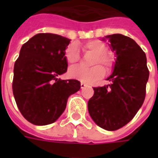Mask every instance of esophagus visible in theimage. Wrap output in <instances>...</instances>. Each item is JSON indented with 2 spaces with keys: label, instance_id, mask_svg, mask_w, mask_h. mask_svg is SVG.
<instances>
[{
  "label": "esophagus",
  "instance_id": "34e87169",
  "mask_svg": "<svg viewBox=\"0 0 158 158\" xmlns=\"http://www.w3.org/2000/svg\"><path fill=\"white\" fill-rule=\"evenodd\" d=\"M86 86H87V85H86V84H85V83H81V84H80V87H81V89H84V88H85V87H86Z\"/></svg>",
  "mask_w": 158,
  "mask_h": 158
}]
</instances>
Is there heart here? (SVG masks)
Here are the masks:
<instances>
[{
  "mask_svg": "<svg viewBox=\"0 0 158 158\" xmlns=\"http://www.w3.org/2000/svg\"><path fill=\"white\" fill-rule=\"evenodd\" d=\"M82 47L85 52H90L96 55L94 65L100 63L107 70L112 68L113 63V56L111 54L106 52V46L103 42L100 40H92L85 43ZM65 58L70 65H74L79 62L80 56L77 45H69L65 52ZM105 71L101 66H96L92 69H85L81 66H77L71 68L69 71L70 78L85 83L94 82L103 77Z\"/></svg>",
  "mask_w": 158,
  "mask_h": 158,
  "instance_id": "b5f03b06",
  "label": "heart"
}]
</instances>
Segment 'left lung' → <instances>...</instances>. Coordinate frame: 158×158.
Returning <instances> with one entry per match:
<instances>
[{"label": "left lung", "instance_id": "1", "mask_svg": "<svg viewBox=\"0 0 158 158\" xmlns=\"http://www.w3.org/2000/svg\"><path fill=\"white\" fill-rule=\"evenodd\" d=\"M116 60L111 84L94 88L88 102V111L93 121L102 129L113 131L126 125L135 116L146 96L149 70L145 52L135 40L121 34L105 36Z\"/></svg>", "mask_w": 158, "mask_h": 158}]
</instances>
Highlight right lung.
I'll use <instances>...</instances> for the list:
<instances>
[{"label":"right lung","instance_id":"obj_1","mask_svg":"<svg viewBox=\"0 0 158 158\" xmlns=\"http://www.w3.org/2000/svg\"><path fill=\"white\" fill-rule=\"evenodd\" d=\"M71 40L63 36L37 34L23 44L13 69L12 91L20 113L35 125L56 121L69 97L80 89L76 79H57L67 72V46Z\"/></svg>","mask_w":158,"mask_h":158}]
</instances>
